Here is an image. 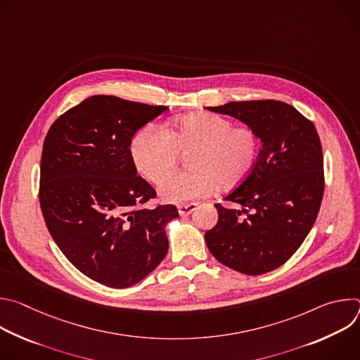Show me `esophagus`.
Instances as JSON below:
<instances>
[{
  "label": "esophagus",
  "mask_w": 360,
  "mask_h": 360,
  "mask_svg": "<svg viewBox=\"0 0 360 360\" xmlns=\"http://www.w3.org/2000/svg\"><path fill=\"white\" fill-rule=\"evenodd\" d=\"M196 208H198V205H196V203L179 205V207H178V212H179V215H189V214H192Z\"/></svg>",
  "instance_id": "1"
}]
</instances>
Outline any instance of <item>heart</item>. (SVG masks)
<instances>
[{"label": "heart", "mask_w": 360, "mask_h": 360, "mask_svg": "<svg viewBox=\"0 0 360 360\" xmlns=\"http://www.w3.org/2000/svg\"><path fill=\"white\" fill-rule=\"evenodd\" d=\"M261 138L249 125H236L215 114H189L174 120L165 129L149 124L132 138L131 157L136 169L160 185L177 167L181 155H188L189 172L181 173L161 189L169 203H188L207 196L217 186L240 185L259 158Z\"/></svg>", "instance_id": "heart-1"}]
</instances>
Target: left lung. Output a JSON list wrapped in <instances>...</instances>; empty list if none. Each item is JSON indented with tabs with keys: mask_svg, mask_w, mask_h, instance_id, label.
Returning a JSON list of instances; mask_svg holds the SVG:
<instances>
[{
	"mask_svg": "<svg viewBox=\"0 0 360 360\" xmlns=\"http://www.w3.org/2000/svg\"><path fill=\"white\" fill-rule=\"evenodd\" d=\"M255 128L264 142L252 174L217 203L218 224L205 233L208 249L225 266L262 275L282 266L312 229L325 189L318 131L292 105L275 99L210 107Z\"/></svg>",
	"mask_w": 360,
	"mask_h": 360,
	"instance_id": "obj_1",
	"label": "left lung"
}]
</instances>
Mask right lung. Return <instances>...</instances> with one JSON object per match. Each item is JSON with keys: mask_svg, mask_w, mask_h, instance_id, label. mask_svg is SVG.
<instances>
[{"mask_svg": "<svg viewBox=\"0 0 360 360\" xmlns=\"http://www.w3.org/2000/svg\"><path fill=\"white\" fill-rule=\"evenodd\" d=\"M168 108L94 95L64 112L44 141L39 205L45 225L85 276L128 288L168 253L165 225L175 205H143L157 192L131 157L132 136Z\"/></svg>", "mask_w": 360, "mask_h": 360, "instance_id": "add662e5", "label": "right lung"}]
</instances>
